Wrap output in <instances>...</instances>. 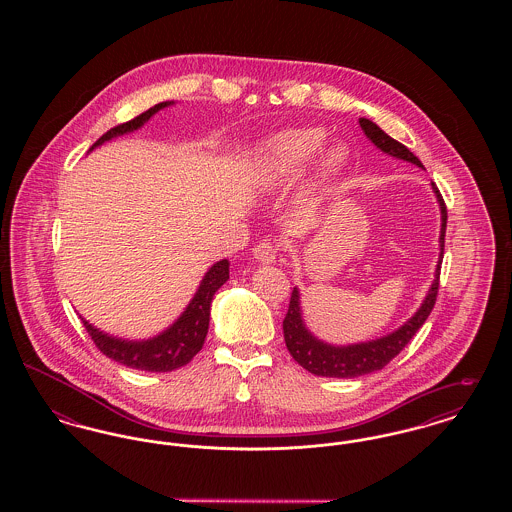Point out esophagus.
<instances>
[{
  "label": "esophagus",
  "instance_id": "1",
  "mask_svg": "<svg viewBox=\"0 0 512 512\" xmlns=\"http://www.w3.org/2000/svg\"><path fill=\"white\" fill-rule=\"evenodd\" d=\"M253 255L257 261L270 265V263H274V259L278 255V244L274 240H263L253 247Z\"/></svg>",
  "mask_w": 512,
  "mask_h": 512
}]
</instances>
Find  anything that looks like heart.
<instances>
[{"instance_id": "obj_1", "label": "heart", "mask_w": 512, "mask_h": 512, "mask_svg": "<svg viewBox=\"0 0 512 512\" xmlns=\"http://www.w3.org/2000/svg\"><path fill=\"white\" fill-rule=\"evenodd\" d=\"M324 142V130L320 128H293L276 134L268 142V169L272 178H290L301 171L317 153ZM341 157L338 149H330L320 159V172L324 176L340 169Z\"/></svg>"}]
</instances>
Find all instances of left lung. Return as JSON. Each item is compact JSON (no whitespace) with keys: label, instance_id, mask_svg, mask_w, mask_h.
<instances>
[{"label":"left lung","instance_id":"1","mask_svg":"<svg viewBox=\"0 0 512 512\" xmlns=\"http://www.w3.org/2000/svg\"><path fill=\"white\" fill-rule=\"evenodd\" d=\"M359 124L365 130L366 138L374 146L380 147L384 153L422 167L420 159L409 147L393 140L378 124H374L368 119H359ZM434 192L438 195L439 207H441V236H439L441 253H439L436 278H434V284L426 295L422 307L399 330H395L393 334L384 336L380 340L366 341V343H357V345H347V347L328 345L324 341L317 340L305 328L303 318H301V309H299V292H297V288H293L290 307L284 317V340H286V347H288L290 355L305 370H309L311 374H317V376H326V378H355V376H363L368 372L380 370L405 349V345L413 340L414 334L420 330V326L426 322V318L430 317V313L436 305V299H438L439 270H441V261H443L445 226H447V207H445V201L439 194L436 184H434Z\"/></svg>","mask_w":512,"mask_h":512}]
</instances>
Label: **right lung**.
<instances>
[{
  "label": "right lung",
  "mask_w": 512,
  "mask_h": 512,
  "mask_svg": "<svg viewBox=\"0 0 512 512\" xmlns=\"http://www.w3.org/2000/svg\"><path fill=\"white\" fill-rule=\"evenodd\" d=\"M167 105H169L167 101L157 103L151 109L144 111L142 115L134 117L132 121L117 124L115 128L107 130L92 146V149L115 136H121V134L140 128L151 115H155L159 109H163ZM228 265L230 263L226 259H222L217 265L209 268V272L201 280L199 290L195 293L194 299L190 301V305L186 307V311L182 313V317L178 318L169 330H165L161 336H157L153 340L126 341L111 338V336L99 332L98 328H94L84 318H82V322L96 343V347L109 359H113L121 365L136 368V370L171 372L180 366L188 365L201 351L207 330H209L211 301H213L215 292L228 280Z\"/></svg>",
  "instance_id": "right-lung-1"
}]
</instances>
